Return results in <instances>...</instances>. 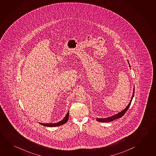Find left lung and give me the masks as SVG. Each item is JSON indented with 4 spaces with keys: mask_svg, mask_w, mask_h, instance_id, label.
Returning <instances> with one entry per match:
<instances>
[{
    "mask_svg": "<svg viewBox=\"0 0 156 156\" xmlns=\"http://www.w3.org/2000/svg\"><path fill=\"white\" fill-rule=\"evenodd\" d=\"M128 64H129V66H130V68H131L130 64V63H129L128 60ZM134 92H135V86H133V96L131 97L130 101L129 102V103L128 104V105L126 106V107L124 108L122 111H121V112H120L118 113L114 114V115H112V116L108 117V118H97L96 119L97 121V122H112V121H113V120H115V119H118V118H120L121 117H122V116H123V115H124L125 113H126V112L128 111V109H129V108L130 107L131 103V101H132L133 98V96H134Z\"/></svg>",
    "mask_w": 156,
    "mask_h": 156,
    "instance_id": "8db88e82",
    "label": "left lung"
}]
</instances>
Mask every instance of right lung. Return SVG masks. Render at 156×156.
<instances>
[{"instance_id":"1","label":"right lung","mask_w":156,"mask_h":156,"mask_svg":"<svg viewBox=\"0 0 156 156\" xmlns=\"http://www.w3.org/2000/svg\"><path fill=\"white\" fill-rule=\"evenodd\" d=\"M69 116V113L68 111V112L66 114V115H65V117L59 122H57L55 123H41V122H38V123L42 125L47 126V127H55V126H60V125H62L65 124L68 120Z\"/></svg>"}]
</instances>
